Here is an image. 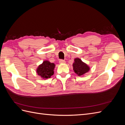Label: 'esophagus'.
<instances>
[{
  "instance_id": "esophagus-1",
  "label": "esophagus",
  "mask_w": 125,
  "mask_h": 125,
  "mask_svg": "<svg viewBox=\"0 0 125 125\" xmlns=\"http://www.w3.org/2000/svg\"><path fill=\"white\" fill-rule=\"evenodd\" d=\"M59 62L60 63H61V64H62V63H65L66 62H65V60H64L61 59V60H59Z\"/></svg>"
}]
</instances>
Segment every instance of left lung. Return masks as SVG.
Segmentation results:
<instances>
[{"label":"left lung","instance_id":"obj_1","mask_svg":"<svg viewBox=\"0 0 125 125\" xmlns=\"http://www.w3.org/2000/svg\"><path fill=\"white\" fill-rule=\"evenodd\" d=\"M73 63V69L79 76H81L90 70V67L78 58H75Z\"/></svg>","mask_w":125,"mask_h":125}]
</instances>
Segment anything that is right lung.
<instances>
[{
	"label": "right lung",
	"instance_id": "1",
	"mask_svg": "<svg viewBox=\"0 0 125 125\" xmlns=\"http://www.w3.org/2000/svg\"><path fill=\"white\" fill-rule=\"evenodd\" d=\"M55 65L47 60L44 61L36 69V73L43 79H48L54 74Z\"/></svg>",
	"mask_w": 125,
	"mask_h": 125
}]
</instances>
